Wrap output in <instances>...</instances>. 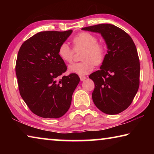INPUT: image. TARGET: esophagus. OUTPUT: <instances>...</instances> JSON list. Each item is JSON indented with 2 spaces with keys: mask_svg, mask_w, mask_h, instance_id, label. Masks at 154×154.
Wrapping results in <instances>:
<instances>
[{
  "mask_svg": "<svg viewBox=\"0 0 154 154\" xmlns=\"http://www.w3.org/2000/svg\"><path fill=\"white\" fill-rule=\"evenodd\" d=\"M79 77H80L81 81H83V80H85V79H86V77H85V76H79Z\"/></svg>",
  "mask_w": 154,
  "mask_h": 154,
  "instance_id": "esophagus-1",
  "label": "esophagus"
}]
</instances>
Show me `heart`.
Here are the masks:
<instances>
[{
  "label": "heart",
  "instance_id": "obj_1",
  "mask_svg": "<svg viewBox=\"0 0 154 154\" xmlns=\"http://www.w3.org/2000/svg\"><path fill=\"white\" fill-rule=\"evenodd\" d=\"M96 36L88 32H80L72 39L73 49L65 43H62L58 48V56L62 61L71 63L73 60L75 51L83 50L82 62L69 66L70 72L79 75L90 73L94 69V64H102L106 56V47L103 43L98 42Z\"/></svg>",
  "mask_w": 154,
  "mask_h": 154
}]
</instances>
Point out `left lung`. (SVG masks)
<instances>
[{"label":"left lung","instance_id":"8db88e82","mask_svg":"<svg viewBox=\"0 0 154 154\" xmlns=\"http://www.w3.org/2000/svg\"><path fill=\"white\" fill-rule=\"evenodd\" d=\"M82 30L100 33L108 49L100 69L89 76L95 85L93 102L106 114L121 113L132 103L139 87L140 62L134 41L125 31L109 24Z\"/></svg>","mask_w":154,"mask_h":154}]
</instances>
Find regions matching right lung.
<instances>
[{
  "label": "right lung",
  "mask_w": 154,
  "mask_h": 154,
  "mask_svg": "<svg viewBox=\"0 0 154 154\" xmlns=\"http://www.w3.org/2000/svg\"><path fill=\"white\" fill-rule=\"evenodd\" d=\"M72 30L44 31L24 41L17 54L15 72L20 94L30 111L44 118H58L69 110L79 76L66 71L58 48Z\"/></svg>",
  "instance_id": "1"
}]
</instances>
